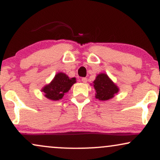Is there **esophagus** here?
Segmentation results:
<instances>
[{"mask_svg":"<svg viewBox=\"0 0 160 160\" xmlns=\"http://www.w3.org/2000/svg\"><path fill=\"white\" fill-rule=\"evenodd\" d=\"M82 82H84V83H86V82H87V78H82Z\"/></svg>","mask_w":160,"mask_h":160,"instance_id":"obj_1","label":"esophagus"}]
</instances>
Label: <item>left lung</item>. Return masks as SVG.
I'll return each mask as SVG.
<instances>
[{
  "mask_svg": "<svg viewBox=\"0 0 160 160\" xmlns=\"http://www.w3.org/2000/svg\"><path fill=\"white\" fill-rule=\"evenodd\" d=\"M92 85L95 90V98L100 101L113 98L120 90L118 86L104 73L97 75Z\"/></svg>",
  "mask_w": 160,
  "mask_h": 160,
  "instance_id": "left-lung-1",
  "label": "left lung"
}]
</instances>
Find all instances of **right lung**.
<instances>
[{
	"mask_svg": "<svg viewBox=\"0 0 160 160\" xmlns=\"http://www.w3.org/2000/svg\"><path fill=\"white\" fill-rule=\"evenodd\" d=\"M76 82L75 78H70L65 73L58 72L55 75L52 81L42 88L41 92L49 100L58 101L63 98Z\"/></svg>",
	"mask_w": 160,
	"mask_h": 160,
	"instance_id": "add662e5",
	"label": "right lung"
}]
</instances>
